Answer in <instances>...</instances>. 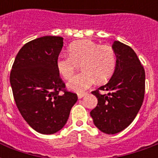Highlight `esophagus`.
I'll use <instances>...</instances> for the list:
<instances>
[{"instance_id": "esophagus-1", "label": "esophagus", "mask_w": 158, "mask_h": 158, "mask_svg": "<svg viewBox=\"0 0 158 158\" xmlns=\"http://www.w3.org/2000/svg\"><path fill=\"white\" fill-rule=\"evenodd\" d=\"M85 95H87V93H84V94H78V98L80 99V98H84Z\"/></svg>"}]
</instances>
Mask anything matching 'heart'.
I'll use <instances>...</instances> for the list:
<instances>
[{
	"label": "heart",
	"instance_id": "heart-1",
	"mask_svg": "<svg viewBox=\"0 0 158 158\" xmlns=\"http://www.w3.org/2000/svg\"><path fill=\"white\" fill-rule=\"evenodd\" d=\"M69 55H60L56 60V68L64 79H69L79 64L83 73L69 81L67 86L72 91L83 93L94 84L106 81L115 67V54L109 46H101L91 40L75 41L69 45Z\"/></svg>",
	"mask_w": 158,
	"mask_h": 158
}]
</instances>
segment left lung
<instances>
[{
    "mask_svg": "<svg viewBox=\"0 0 158 158\" xmlns=\"http://www.w3.org/2000/svg\"><path fill=\"white\" fill-rule=\"evenodd\" d=\"M112 48L116 56L115 70L107 84L92 92L98 105L90 112L95 126L107 135L117 134L132 123L145 91L144 69L135 51L119 41L113 43Z\"/></svg>",
    "mask_w": 158,
    "mask_h": 158,
    "instance_id": "left-lung-1",
    "label": "left lung"
}]
</instances>
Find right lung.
<instances>
[{
  "label": "right lung",
  "mask_w": 158,
  "mask_h": 158,
  "mask_svg": "<svg viewBox=\"0 0 158 158\" xmlns=\"http://www.w3.org/2000/svg\"><path fill=\"white\" fill-rule=\"evenodd\" d=\"M63 38L44 36L30 41L15 57L10 82L21 115L37 132L52 135L66 124L75 94L64 90L56 60ZM63 91L64 94H60Z\"/></svg>",
  "instance_id": "obj_1"
}]
</instances>
